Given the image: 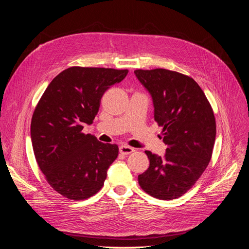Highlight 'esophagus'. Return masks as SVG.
<instances>
[{"instance_id": "obj_1", "label": "esophagus", "mask_w": 249, "mask_h": 249, "mask_svg": "<svg viewBox=\"0 0 249 249\" xmlns=\"http://www.w3.org/2000/svg\"><path fill=\"white\" fill-rule=\"evenodd\" d=\"M119 152L124 154V155H130V154L135 152V149L131 146H127V145H120L119 146Z\"/></svg>"}]
</instances>
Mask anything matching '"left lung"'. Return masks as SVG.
Masks as SVG:
<instances>
[{
    "mask_svg": "<svg viewBox=\"0 0 249 249\" xmlns=\"http://www.w3.org/2000/svg\"><path fill=\"white\" fill-rule=\"evenodd\" d=\"M153 97L155 120L162 126L164 157L149 150V167L138 183L150 196L171 200L184 195L206 170L213 153L216 122L212 106L191 77L164 69L136 70Z\"/></svg>",
    "mask_w": 249,
    "mask_h": 249,
    "instance_id": "left-lung-1",
    "label": "left lung"
}]
</instances>
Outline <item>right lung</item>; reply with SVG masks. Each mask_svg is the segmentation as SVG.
Segmentation results:
<instances>
[{
  "instance_id": "right-lung-1",
  "label": "right lung",
  "mask_w": 249,
  "mask_h": 249,
  "mask_svg": "<svg viewBox=\"0 0 249 249\" xmlns=\"http://www.w3.org/2000/svg\"><path fill=\"white\" fill-rule=\"evenodd\" d=\"M127 70L71 66L47 87L34 110L31 139L38 167L63 197L82 200L99 192L118 146L82 132L91 124L102 96Z\"/></svg>"
}]
</instances>
